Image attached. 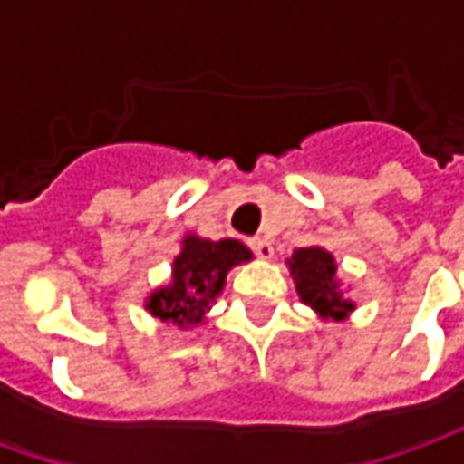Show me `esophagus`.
<instances>
[{"mask_svg":"<svg viewBox=\"0 0 464 464\" xmlns=\"http://www.w3.org/2000/svg\"><path fill=\"white\" fill-rule=\"evenodd\" d=\"M248 248H251L258 258H271L273 256V246L268 238H263V236H256V238H248Z\"/></svg>","mask_w":464,"mask_h":464,"instance_id":"1","label":"esophagus"}]
</instances>
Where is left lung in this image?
Returning <instances> with one entry per match:
<instances>
[{
  "instance_id": "1",
  "label": "left lung",
  "mask_w": 464,
  "mask_h": 464,
  "mask_svg": "<svg viewBox=\"0 0 464 464\" xmlns=\"http://www.w3.org/2000/svg\"><path fill=\"white\" fill-rule=\"evenodd\" d=\"M291 273L295 278V288L303 303H308L313 311L331 318H343L353 311V303L343 301L335 283V261L323 248H298L293 253Z\"/></svg>"
}]
</instances>
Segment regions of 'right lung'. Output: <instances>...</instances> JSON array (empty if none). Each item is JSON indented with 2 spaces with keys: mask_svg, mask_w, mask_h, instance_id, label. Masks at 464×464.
Here are the masks:
<instances>
[{
  "mask_svg": "<svg viewBox=\"0 0 464 464\" xmlns=\"http://www.w3.org/2000/svg\"><path fill=\"white\" fill-rule=\"evenodd\" d=\"M246 261H251V251L233 238L203 241L188 236L181 256L173 261V283L153 293L146 308L161 321L193 325L221 293L226 273Z\"/></svg>",
  "mask_w": 464,
  "mask_h": 464,
  "instance_id": "1",
  "label": "right lung"
}]
</instances>
